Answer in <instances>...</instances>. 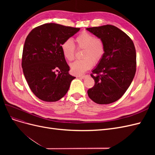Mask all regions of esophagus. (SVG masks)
<instances>
[{
  "label": "esophagus",
  "instance_id": "1",
  "mask_svg": "<svg viewBox=\"0 0 155 155\" xmlns=\"http://www.w3.org/2000/svg\"><path fill=\"white\" fill-rule=\"evenodd\" d=\"M77 77L79 78H81V79H85L87 77V76H86V75H84V76H78Z\"/></svg>",
  "mask_w": 155,
  "mask_h": 155
}]
</instances>
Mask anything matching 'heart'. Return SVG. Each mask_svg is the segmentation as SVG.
Listing matches in <instances>:
<instances>
[{"label":"heart","instance_id":"b5f03b06","mask_svg":"<svg viewBox=\"0 0 155 155\" xmlns=\"http://www.w3.org/2000/svg\"><path fill=\"white\" fill-rule=\"evenodd\" d=\"M77 46L83 48L81 59L75 61L70 64V70L75 75H81L90 69L93 63H99L105 54V45L100 38H95L92 34L83 31L78 35L76 39ZM62 53L64 58L72 61L75 55V46L71 39H67L61 45Z\"/></svg>","mask_w":155,"mask_h":155}]
</instances>
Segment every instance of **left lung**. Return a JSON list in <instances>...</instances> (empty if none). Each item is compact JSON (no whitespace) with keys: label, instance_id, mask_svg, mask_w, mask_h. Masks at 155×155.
Masks as SVG:
<instances>
[{"label":"left lung","instance_id":"obj_1","mask_svg":"<svg viewBox=\"0 0 155 155\" xmlns=\"http://www.w3.org/2000/svg\"><path fill=\"white\" fill-rule=\"evenodd\" d=\"M87 31L101 39L105 54L92 78L95 84L88 89V97L98 104H109L122 96L136 73L137 54L133 41L125 32L112 25L87 28Z\"/></svg>","mask_w":155,"mask_h":155}]
</instances>
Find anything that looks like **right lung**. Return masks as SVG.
Instances as JSON below:
<instances>
[{"instance_id":"obj_1","label":"right lung","mask_w":155,"mask_h":155,"mask_svg":"<svg viewBox=\"0 0 155 155\" xmlns=\"http://www.w3.org/2000/svg\"><path fill=\"white\" fill-rule=\"evenodd\" d=\"M79 30L47 23L35 28L27 36L22 68L31 91L40 100L48 102L59 100L76 78L68 73L70 67L61 46Z\"/></svg>"}]
</instances>
